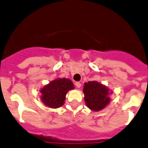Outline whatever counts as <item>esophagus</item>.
<instances>
[{
  "label": "esophagus",
  "mask_w": 148,
  "mask_h": 148,
  "mask_svg": "<svg viewBox=\"0 0 148 148\" xmlns=\"http://www.w3.org/2000/svg\"><path fill=\"white\" fill-rule=\"evenodd\" d=\"M75 85L77 88H80V86H81V83L80 82H76L75 83Z\"/></svg>",
  "instance_id": "esophagus-1"
}]
</instances>
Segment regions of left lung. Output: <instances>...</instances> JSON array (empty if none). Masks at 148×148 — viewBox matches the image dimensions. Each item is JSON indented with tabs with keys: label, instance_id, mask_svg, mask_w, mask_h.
Masks as SVG:
<instances>
[{
	"label": "left lung",
	"instance_id": "left-lung-1",
	"mask_svg": "<svg viewBox=\"0 0 148 148\" xmlns=\"http://www.w3.org/2000/svg\"><path fill=\"white\" fill-rule=\"evenodd\" d=\"M84 100L87 107L93 111L104 109L110 102L109 88L97 81H89L84 83Z\"/></svg>",
	"mask_w": 148,
	"mask_h": 148
}]
</instances>
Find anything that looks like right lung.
<instances>
[{"label": "right lung", "mask_w": 148, "mask_h": 148, "mask_svg": "<svg viewBox=\"0 0 148 148\" xmlns=\"http://www.w3.org/2000/svg\"><path fill=\"white\" fill-rule=\"evenodd\" d=\"M74 88L73 83L69 79L56 78L40 89L41 100L49 108H60L65 103L67 92Z\"/></svg>", "instance_id": "obj_1"}]
</instances>
